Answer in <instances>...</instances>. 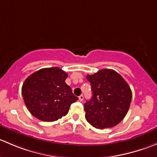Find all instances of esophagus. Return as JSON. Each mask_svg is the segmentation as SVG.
<instances>
[{
  "label": "esophagus",
  "mask_w": 157,
  "mask_h": 157,
  "mask_svg": "<svg viewBox=\"0 0 157 157\" xmlns=\"http://www.w3.org/2000/svg\"><path fill=\"white\" fill-rule=\"evenodd\" d=\"M78 98H79V100H80V102H82V101L83 100V95H80V96H79Z\"/></svg>",
  "instance_id": "1"
}]
</instances>
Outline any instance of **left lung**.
Returning <instances> with one entry per match:
<instances>
[{"label":"left lung","instance_id":"1","mask_svg":"<svg viewBox=\"0 0 157 157\" xmlns=\"http://www.w3.org/2000/svg\"><path fill=\"white\" fill-rule=\"evenodd\" d=\"M93 96L84 104L85 118L99 129L112 128L128 113L132 93L127 82L116 71L102 69L86 76Z\"/></svg>","mask_w":157,"mask_h":157}]
</instances>
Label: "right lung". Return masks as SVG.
<instances>
[{"mask_svg": "<svg viewBox=\"0 0 157 157\" xmlns=\"http://www.w3.org/2000/svg\"><path fill=\"white\" fill-rule=\"evenodd\" d=\"M67 74L59 67L36 71L22 86L26 108L38 119L55 121L65 116L72 103L78 99L65 80Z\"/></svg>", "mask_w": 157, "mask_h": 157, "instance_id": "right-lung-1", "label": "right lung"}]
</instances>
